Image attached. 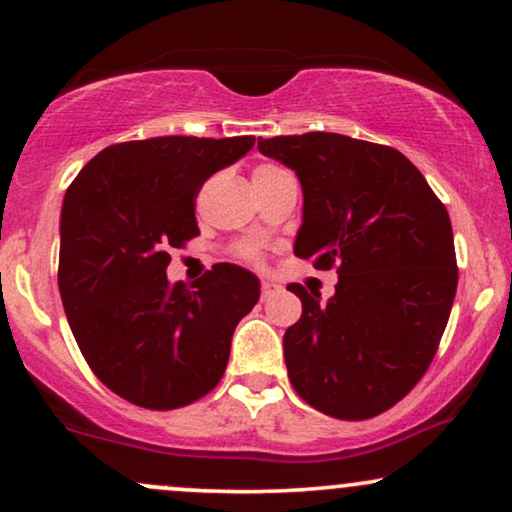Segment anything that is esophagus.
I'll return each instance as SVG.
<instances>
[{"label": "esophagus", "mask_w": 512, "mask_h": 512, "mask_svg": "<svg viewBox=\"0 0 512 512\" xmlns=\"http://www.w3.org/2000/svg\"><path fill=\"white\" fill-rule=\"evenodd\" d=\"M279 291H282V286H279L277 282H270V279H265V282L261 284V298L263 300H270L272 296H277Z\"/></svg>", "instance_id": "1"}]
</instances>
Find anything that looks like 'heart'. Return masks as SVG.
Instances as JSON below:
<instances>
[{
  "label": "heart",
  "instance_id": "obj_1",
  "mask_svg": "<svg viewBox=\"0 0 512 512\" xmlns=\"http://www.w3.org/2000/svg\"><path fill=\"white\" fill-rule=\"evenodd\" d=\"M244 256L251 258V261H256V258H258V251H256L254 247H247V249H244Z\"/></svg>",
  "mask_w": 512,
  "mask_h": 512
}]
</instances>
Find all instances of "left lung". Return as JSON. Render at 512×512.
<instances>
[{
	"instance_id": "8db88e82",
	"label": "left lung",
	"mask_w": 512,
	"mask_h": 512,
	"mask_svg": "<svg viewBox=\"0 0 512 512\" xmlns=\"http://www.w3.org/2000/svg\"><path fill=\"white\" fill-rule=\"evenodd\" d=\"M296 172L303 223L293 254L338 265L328 303L291 284L303 314L284 361L305 403L338 419L396 405L429 368L457 293L450 214L422 172L391 146L335 132L258 139Z\"/></svg>"
}]
</instances>
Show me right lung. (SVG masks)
<instances>
[{"mask_svg": "<svg viewBox=\"0 0 512 512\" xmlns=\"http://www.w3.org/2000/svg\"><path fill=\"white\" fill-rule=\"evenodd\" d=\"M244 137H153L97 153L67 188L58 286L83 359L102 384L149 410L205 396L230 340L258 303L254 272L219 263L170 284V247L200 233L195 198L214 172L254 149Z\"/></svg>", "mask_w": 512, "mask_h": 512, "instance_id": "right-lung-1", "label": "right lung"}]
</instances>
